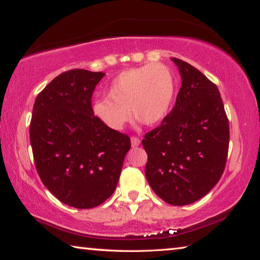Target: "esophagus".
I'll return each instance as SVG.
<instances>
[{"mask_svg": "<svg viewBox=\"0 0 260 260\" xmlns=\"http://www.w3.org/2000/svg\"><path fill=\"white\" fill-rule=\"evenodd\" d=\"M131 143H132V147H133V148L139 147L140 143H141V140L139 138H136V136H132Z\"/></svg>", "mask_w": 260, "mask_h": 260, "instance_id": "obj_1", "label": "esophagus"}]
</instances>
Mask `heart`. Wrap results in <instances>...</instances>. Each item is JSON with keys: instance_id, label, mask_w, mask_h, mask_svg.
Masks as SVG:
<instances>
[{"instance_id": "b5f03b06", "label": "heart", "mask_w": 260, "mask_h": 260, "mask_svg": "<svg viewBox=\"0 0 260 260\" xmlns=\"http://www.w3.org/2000/svg\"><path fill=\"white\" fill-rule=\"evenodd\" d=\"M175 89L171 70L162 64H148L121 72L107 89L108 99L94 101V116L108 128L124 129L132 116L144 125L165 118Z\"/></svg>"}]
</instances>
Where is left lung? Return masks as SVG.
I'll list each match as a JSON object with an SVG mask.
<instances>
[{"mask_svg": "<svg viewBox=\"0 0 260 260\" xmlns=\"http://www.w3.org/2000/svg\"><path fill=\"white\" fill-rule=\"evenodd\" d=\"M182 82L175 105L161 124L148 132L146 177L171 205L191 204L205 196L225 171L230 122L218 87L200 70L179 58Z\"/></svg>", "mask_w": 260, "mask_h": 260, "instance_id": "obj_1", "label": "left lung"}]
</instances>
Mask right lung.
I'll list each match as a JSON object with an SVG mask.
<instances>
[{
  "label": "right lung",
  "mask_w": 260,
  "mask_h": 260,
  "mask_svg": "<svg viewBox=\"0 0 260 260\" xmlns=\"http://www.w3.org/2000/svg\"><path fill=\"white\" fill-rule=\"evenodd\" d=\"M105 76L73 69L39 93L29 125L38 174L57 200L91 209L112 195L131 148L128 135L94 116L91 96Z\"/></svg>",
  "instance_id": "add662e5"
}]
</instances>
